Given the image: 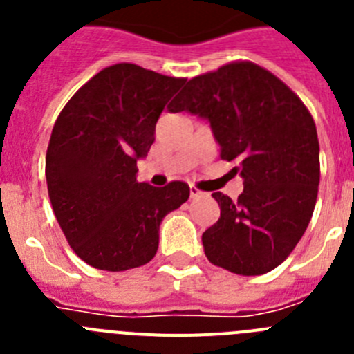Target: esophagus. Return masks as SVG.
I'll return each instance as SVG.
<instances>
[{
  "mask_svg": "<svg viewBox=\"0 0 354 354\" xmlns=\"http://www.w3.org/2000/svg\"><path fill=\"white\" fill-rule=\"evenodd\" d=\"M202 195H204V193L200 192L198 187L189 186V196H192V198H198V196H202Z\"/></svg>",
  "mask_w": 354,
  "mask_h": 354,
  "instance_id": "34e87169",
  "label": "esophagus"
}]
</instances>
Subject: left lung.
<instances>
[{"mask_svg":"<svg viewBox=\"0 0 354 354\" xmlns=\"http://www.w3.org/2000/svg\"><path fill=\"white\" fill-rule=\"evenodd\" d=\"M170 111L211 124L220 158L245 189L234 202L216 192L220 220L202 234L205 257L245 277L270 273L305 234L317 200L314 118L292 90L252 62H232L187 81Z\"/></svg>","mask_w":354,"mask_h":354,"instance_id":"obj_1","label":"left lung"}]
</instances>
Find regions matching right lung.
Segmentation results:
<instances>
[{"mask_svg":"<svg viewBox=\"0 0 354 354\" xmlns=\"http://www.w3.org/2000/svg\"><path fill=\"white\" fill-rule=\"evenodd\" d=\"M184 77L134 64L102 68L58 115L46 154L49 200L71 248L102 271L154 259L159 225L189 198L180 180H136V161L154 143L156 122Z\"/></svg>","mask_w":354,"mask_h":354,"instance_id":"add662e5","label":"right lung"}]
</instances>
